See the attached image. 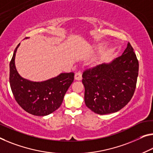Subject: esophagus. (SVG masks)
I'll list each match as a JSON object with an SVG mask.
<instances>
[{"label":"esophagus","instance_id":"34e87169","mask_svg":"<svg viewBox=\"0 0 153 153\" xmlns=\"http://www.w3.org/2000/svg\"><path fill=\"white\" fill-rule=\"evenodd\" d=\"M74 79L76 80V81H81L82 79V74L81 72H78L75 74Z\"/></svg>","mask_w":153,"mask_h":153}]
</instances>
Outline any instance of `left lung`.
Segmentation results:
<instances>
[{"label":"left lung","mask_w":153,"mask_h":153,"mask_svg":"<svg viewBox=\"0 0 153 153\" xmlns=\"http://www.w3.org/2000/svg\"><path fill=\"white\" fill-rule=\"evenodd\" d=\"M139 63L128 43L123 55L109 63L85 70V102L96 114H109L126 106L135 92Z\"/></svg>","instance_id":"left-lung-1"}]
</instances>
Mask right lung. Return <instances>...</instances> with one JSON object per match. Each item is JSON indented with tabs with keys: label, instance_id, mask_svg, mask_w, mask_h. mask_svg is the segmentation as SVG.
<instances>
[{
	"label": "right lung",
	"instance_id": "1",
	"mask_svg": "<svg viewBox=\"0 0 153 153\" xmlns=\"http://www.w3.org/2000/svg\"><path fill=\"white\" fill-rule=\"evenodd\" d=\"M14 51L9 63V83L18 105L29 114L44 116L52 114L61 106L63 97L74 81V74L61 73L57 76L42 82L30 81L20 76L16 68Z\"/></svg>",
	"mask_w": 153,
	"mask_h": 153
}]
</instances>
